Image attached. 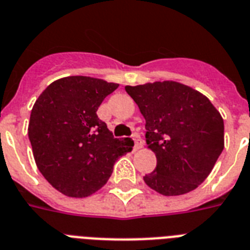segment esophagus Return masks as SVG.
I'll return each instance as SVG.
<instances>
[{
  "label": "esophagus",
  "instance_id": "34e87169",
  "mask_svg": "<svg viewBox=\"0 0 250 250\" xmlns=\"http://www.w3.org/2000/svg\"><path fill=\"white\" fill-rule=\"evenodd\" d=\"M133 141H135V147H133V149L140 150L141 147H143V145H144L143 139L140 137L139 133H133Z\"/></svg>",
  "mask_w": 250,
  "mask_h": 250
}]
</instances>
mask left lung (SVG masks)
I'll return each instance as SVG.
<instances>
[{
    "label": "left lung",
    "mask_w": 250,
    "mask_h": 250,
    "mask_svg": "<svg viewBox=\"0 0 250 250\" xmlns=\"http://www.w3.org/2000/svg\"><path fill=\"white\" fill-rule=\"evenodd\" d=\"M146 121L157 157L145 184L166 196L192 191L212 172L225 146L224 119L203 93L173 81L125 86Z\"/></svg>",
    "instance_id": "left-lung-1"
}]
</instances>
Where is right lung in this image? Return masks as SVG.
<instances>
[{"label":"right lung","instance_id":"right-lung-1","mask_svg":"<svg viewBox=\"0 0 250 250\" xmlns=\"http://www.w3.org/2000/svg\"><path fill=\"white\" fill-rule=\"evenodd\" d=\"M117 83L73 76L52 82L30 113L28 136L38 169L58 191L84 198L107 182L131 140L114 139L96 111Z\"/></svg>","mask_w":250,"mask_h":250}]
</instances>
